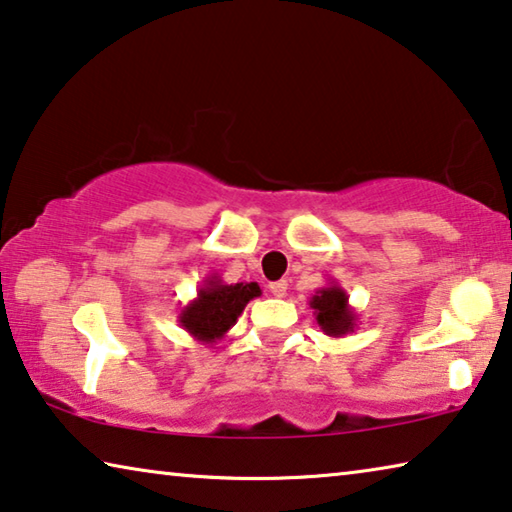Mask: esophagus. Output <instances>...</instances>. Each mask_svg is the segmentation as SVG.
I'll list each match as a JSON object with an SVG mask.
<instances>
[{"instance_id": "1", "label": "esophagus", "mask_w": 512, "mask_h": 512, "mask_svg": "<svg viewBox=\"0 0 512 512\" xmlns=\"http://www.w3.org/2000/svg\"><path fill=\"white\" fill-rule=\"evenodd\" d=\"M269 291L275 296V298H282L287 294V280H275L269 285Z\"/></svg>"}]
</instances>
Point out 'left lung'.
Here are the masks:
<instances>
[{
  "label": "left lung",
  "mask_w": 512,
  "mask_h": 512,
  "mask_svg": "<svg viewBox=\"0 0 512 512\" xmlns=\"http://www.w3.org/2000/svg\"><path fill=\"white\" fill-rule=\"evenodd\" d=\"M314 319L323 330V335L339 339L358 328V312L348 305V294L339 282L330 280L326 287L316 289L310 298Z\"/></svg>",
  "instance_id": "left-lung-1"
}]
</instances>
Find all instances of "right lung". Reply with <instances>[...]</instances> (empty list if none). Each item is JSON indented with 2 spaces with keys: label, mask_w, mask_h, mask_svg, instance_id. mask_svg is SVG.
Wrapping results in <instances>:
<instances>
[{
  "label": "right lung",
  "mask_w": 512,
  "mask_h": 512,
  "mask_svg": "<svg viewBox=\"0 0 512 512\" xmlns=\"http://www.w3.org/2000/svg\"><path fill=\"white\" fill-rule=\"evenodd\" d=\"M262 296L257 282H237L227 285L218 273L202 280L196 298L177 316L180 326L202 344H216L227 335L250 300Z\"/></svg>",
  "instance_id": "add662e5"
}]
</instances>
